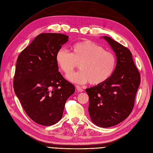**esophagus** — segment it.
Masks as SVG:
<instances>
[{
	"label": "esophagus",
	"instance_id": "esophagus-1",
	"mask_svg": "<svg viewBox=\"0 0 153 153\" xmlns=\"http://www.w3.org/2000/svg\"><path fill=\"white\" fill-rule=\"evenodd\" d=\"M76 88L77 91L78 92H82V91H83V89H82L79 86L76 85Z\"/></svg>",
	"mask_w": 153,
	"mask_h": 153
}]
</instances>
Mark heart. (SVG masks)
I'll list each match as a JSON object with an SVG mask.
<instances>
[{
    "label": "heart",
    "instance_id": "heart-1",
    "mask_svg": "<svg viewBox=\"0 0 153 153\" xmlns=\"http://www.w3.org/2000/svg\"><path fill=\"white\" fill-rule=\"evenodd\" d=\"M72 52L61 48L56 53L55 60L59 69L65 75L71 73L80 65V71L68 76L74 83L83 84L89 82L93 86L101 85L114 74L117 67L115 55L91 40L75 43Z\"/></svg>",
    "mask_w": 153,
    "mask_h": 153
}]
</instances>
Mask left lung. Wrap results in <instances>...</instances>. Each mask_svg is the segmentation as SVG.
Here are the masks:
<instances>
[{
  "label": "left lung",
  "instance_id": "8db88e82",
  "mask_svg": "<svg viewBox=\"0 0 153 153\" xmlns=\"http://www.w3.org/2000/svg\"><path fill=\"white\" fill-rule=\"evenodd\" d=\"M103 38L116 53V69L106 82L86 91L91 121L97 126L106 128L117 125L131 114L140 76L131 51L108 36Z\"/></svg>",
  "mask_w": 153,
  "mask_h": 153
}]
</instances>
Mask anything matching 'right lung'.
<instances>
[{"label": "right lung", "mask_w": 153, "mask_h": 153, "mask_svg": "<svg viewBox=\"0 0 153 153\" xmlns=\"http://www.w3.org/2000/svg\"><path fill=\"white\" fill-rule=\"evenodd\" d=\"M61 33H41L19 55L13 86L27 116L44 126L62 117L67 100L75 87L59 71L55 56L69 39Z\"/></svg>", "instance_id": "add662e5"}]
</instances>
